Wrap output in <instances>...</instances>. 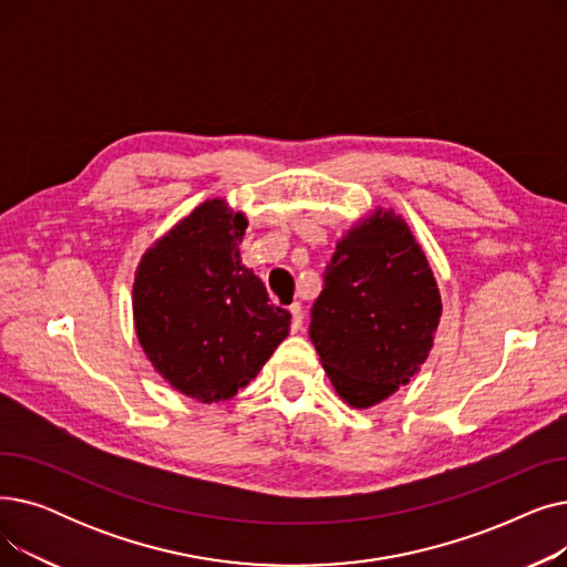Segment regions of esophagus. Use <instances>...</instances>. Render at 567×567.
<instances>
[{
    "instance_id": "34e87169",
    "label": "esophagus",
    "mask_w": 567,
    "mask_h": 567,
    "mask_svg": "<svg viewBox=\"0 0 567 567\" xmlns=\"http://www.w3.org/2000/svg\"><path fill=\"white\" fill-rule=\"evenodd\" d=\"M289 315H291V333H299L301 326H303V306L293 303L289 308Z\"/></svg>"
}]
</instances>
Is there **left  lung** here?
<instances>
[{"instance_id":"1","label":"left lung","mask_w":567,"mask_h":567,"mask_svg":"<svg viewBox=\"0 0 567 567\" xmlns=\"http://www.w3.org/2000/svg\"><path fill=\"white\" fill-rule=\"evenodd\" d=\"M439 317L441 296L421 246L400 216L379 208L326 266L310 340L338 395L368 409L421 370Z\"/></svg>"}]
</instances>
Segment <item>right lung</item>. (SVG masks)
<instances>
[{"label": "right lung", "instance_id": "add662e5", "mask_svg": "<svg viewBox=\"0 0 567 567\" xmlns=\"http://www.w3.org/2000/svg\"><path fill=\"white\" fill-rule=\"evenodd\" d=\"M244 214L208 199L142 257L133 285L140 344L184 395L212 404L248 385L289 336V312L241 264Z\"/></svg>", "mask_w": 567, "mask_h": 567}]
</instances>
